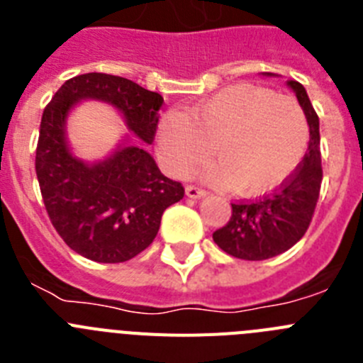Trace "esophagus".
<instances>
[{"label":"esophagus","mask_w":363,"mask_h":363,"mask_svg":"<svg viewBox=\"0 0 363 363\" xmlns=\"http://www.w3.org/2000/svg\"><path fill=\"white\" fill-rule=\"evenodd\" d=\"M185 194H187L189 198H194V200H198V198H203L207 192H205L203 189L196 187V185H187V187H185Z\"/></svg>","instance_id":"obj_1"}]
</instances>
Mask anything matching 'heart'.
I'll list each match as a JSON object with an SVG mask.
<instances>
[{"mask_svg":"<svg viewBox=\"0 0 363 363\" xmlns=\"http://www.w3.org/2000/svg\"><path fill=\"white\" fill-rule=\"evenodd\" d=\"M207 178L243 196L277 191L298 171L309 145L306 112L291 96L236 83L158 125V154L174 176L191 174L211 152Z\"/></svg>","mask_w":363,"mask_h":363,"instance_id":"1","label":"heart"}]
</instances>
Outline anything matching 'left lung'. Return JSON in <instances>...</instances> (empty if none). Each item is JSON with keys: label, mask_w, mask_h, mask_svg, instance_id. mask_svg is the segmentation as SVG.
<instances>
[{"label": "left lung", "mask_w": 363, "mask_h": 363, "mask_svg": "<svg viewBox=\"0 0 363 363\" xmlns=\"http://www.w3.org/2000/svg\"><path fill=\"white\" fill-rule=\"evenodd\" d=\"M272 76L271 72H264ZM294 91L309 123V147L298 171L271 196L258 201H240L233 205V214L225 227L214 230L213 240L221 251L240 259L258 262L289 251L306 234L322 185L320 158V121L303 85L287 82Z\"/></svg>", "instance_id": "1"}]
</instances>
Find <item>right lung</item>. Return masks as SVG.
Returning <instances> with one entry per match:
<instances>
[{
  "label": "right lung",
  "mask_w": 363,
  "mask_h": 363,
  "mask_svg": "<svg viewBox=\"0 0 363 363\" xmlns=\"http://www.w3.org/2000/svg\"><path fill=\"white\" fill-rule=\"evenodd\" d=\"M85 99L112 104L131 132L154 142L163 98L111 74H79L63 83L45 107L36 174L45 209L63 242L99 264H120L152 243L167 207L184 198L179 182L160 172L143 144L128 137L99 162H85L66 142V118Z\"/></svg>",
  "instance_id": "right-lung-1"
}]
</instances>
